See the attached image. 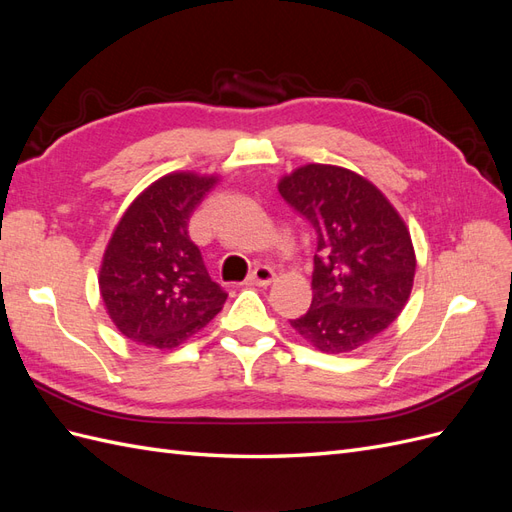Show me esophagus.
<instances>
[{"instance_id": "obj_1", "label": "esophagus", "mask_w": 512, "mask_h": 512, "mask_svg": "<svg viewBox=\"0 0 512 512\" xmlns=\"http://www.w3.org/2000/svg\"><path fill=\"white\" fill-rule=\"evenodd\" d=\"M273 280H275V271L271 267H267V265H258L250 273V277H247V282L254 284V286H269Z\"/></svg>"}]
</instances>
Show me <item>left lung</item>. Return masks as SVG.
Masks as SVG:
<instances>
[{"label":"left lung","instance_id":"8db88e82","mask_svg":"<svg viewBox=\"0 0 512 512\" xmlns=\"http://www.w3.org/2000/svg\"><path fill=\"white\" fill-rule=\"evenodd\" d=\"M277 190L316 232L312 307L292 329L320 352L365 346L412 292L416 256L404 220L374 183L342 166H301Z\"/></svg>","mask_w":512,"mask_h":512}]
</instances>
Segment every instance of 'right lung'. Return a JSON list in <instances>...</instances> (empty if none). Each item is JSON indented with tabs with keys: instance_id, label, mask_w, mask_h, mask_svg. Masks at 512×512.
Returning <instances> with one entry per match:
<instances>
[{
	"instance_id": "1",
	"label": "right lung",
	"mask_w": 512,
	"mask_h": 512,
	"mask_svg": "<svg viewBox=\"0 0 512 512\" xmlns=\"http://www.w3.org/2000/svg\"><path fill=\"white\" fill-rule=\"evenodd\" d=\"M215 177L170 173L123 213L100 267V294L115 327L136 344L170 350L205 327L228 294L215 284L188 224Z\"/></svg>"
}]
</instances>
